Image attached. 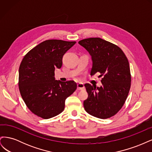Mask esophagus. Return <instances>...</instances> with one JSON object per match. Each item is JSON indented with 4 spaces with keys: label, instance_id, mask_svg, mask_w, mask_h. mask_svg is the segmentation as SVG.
<instances>
[{
    "label": "esophagus",
    "instance_id": "34e87169",
    "mask_svg": "<svg viewBox=\"0 0 152 152\" xmlns=\"http://www.w3.org/2000/svg\"><path fill=\"white\" fill-rule=\"evenodd\" d=\"M85 88L84 84L82 82H79L77 84V89L78 90H82Z\"/></svg>",
    "mask_w": 152,
    "mask_h": 152
}]
</instances>
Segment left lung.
Instances as JSON below:
<instances>
[{"mask_svg":"<svg viewBox=\"0 0 152 152\" xmlns=\"http://www.w3.org/2000/svg\"><path fill=\"white\" fill-rule=\"evenodd\" d=\"M79 44L91 56V75L100 73L102 85L99 87L86 84L88 98L84 107L89 114L99 118H108L120 110L131 87L129 63L122 50L101 38L81 40Z\"/></svg>","mask_w":152,"mask_h":152,"instance_id":"1","label":"left lung"}]
</instances>
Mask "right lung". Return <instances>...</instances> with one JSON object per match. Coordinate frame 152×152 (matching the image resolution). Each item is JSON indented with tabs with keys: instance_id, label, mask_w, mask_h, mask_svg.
Segmentation results:
<instances>
[{
	"instance_id": "right-lung-1",
	"label": "right lung",
	"mask_w": 152,
	"mask_h": 152,
	"mask_svg": "<svg viewBox=\"0 0 152 152\" xmlns=\"http://www.w3.org/2000/svg\"><path fill=\"white\" fill-rule=\"evenodd\" d=\"M76 42L47 40L31 49L19 68V89L26 107L48 119L61 113L65 99L77 89L74 81L55 80V68L62 66L63 55Z\"/></svg>"
}]
</instances>
